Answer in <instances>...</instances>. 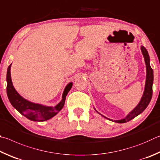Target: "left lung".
Segmentation results:
<instances>
[{
    "label": "left lung",
    "instance_id": "1",
    "mask_svg": "<svg viewBox=\"0 0 160 160\" xmlns=\"http://www.w3.org/2000/svg\"><path fill=\"white\" fill-rule=\"evenodd\" d=\"M141 50L142 54L143 55L145 63V67H146V79H145V89H144L143 94H142L141 99L140 100L138 104L137 105L136 107L134 108L132 111H131L130 112L124 117V118H123L122 119H119V120H113V119H109L105 116H103L102 114L99 113L96 110V108H94L95 110H96L98 113L100 114V115L102 116L103 117H105V118L108 119V120H110L112 122H114L116 123H120V124L129 122L130 120L133 119V118H135L136 117L139 115L140 114H141L142 112L146 109L148 105H149L151 99H152V84H153V78H154L153 70L150 67V56L148 55L147 50L145 49V48L142 46H141Z\"/></svg>",
    "mask_w": 160,
    "mask_h": 160
}]
</instances>
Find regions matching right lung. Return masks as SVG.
Segmentation results:
<instances>
[{"label": "right lung", "mask_w": 160, "mask_h": 160, "mask_svg": "<svg viewBox=\"0 0 160 160\" xmlns=\"http://www.w3.org/2000/svg\"><path fill=\"white\" fill-rule=\"evenodd\" d=\"M11 65L12 64L8 67L7 70V95L11 105L19 113L32 121L44 122L55 116L62 109L65 102L67 95L72 87V82L69 83L66 86L63 91L61 101L54 107L34 103L24 98L14 88L12 79H11Z\"/></svg>", "instance_id": "1"}]
</instances>
